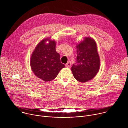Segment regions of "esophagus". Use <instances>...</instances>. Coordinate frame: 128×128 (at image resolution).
<instances>
[{"mask_svg": "<svg viewBox=\"0 0 128 128\" xmlns=\"http://www.w3.org/2000/svg\"><path fill=\"white\" fill-rule=\"evenodd\" d=\"M71 65V62H68L67 63V64H65V66H66V67H67V68L70 67Z\"/></svg>", "mask_w": 128, "mask_h": 128, "instance_id": "obj_1", "label": "esophagus"}]
</instances>
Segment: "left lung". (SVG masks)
<instances>
[{
    "label": "left lung",
    "instance_id": "1",
    "mask_svg": "<svg viewBox=\"0 0 128 128\" xmlns=\"http://www.w3.org/2000/svg\"><path fill=\"white\" fill-rule=\"evenodd\" d=\"M76 60L71 71L77 80L85 82L93 79L99 70L100 60L97 44L93 38L86 37L76 44Z\"/></svg>",
    "mask_w": 128,
    "mask_h": 128
}]
</instances>
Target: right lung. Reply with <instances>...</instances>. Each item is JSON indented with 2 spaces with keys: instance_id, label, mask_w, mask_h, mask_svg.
Here are the masks:
<instances>
[{
  "instance_id": "right-lung-1",
  "label": "right lung",
  "mask_w": 128,
  "mask_h": 128,
  "mask_svg": "<svg viewBox=\"0 0 128 128\" xmlns=\"http://www.w3.org/2000/svg\"><path fill=\"white\" fill-rule=\"evenodd\" d=\"M49 41L46 44V42ZM56 43L50 38L42 40L35 48L30 58V65L34 74L44 82L55 78L65 67L61 63L59 53L56 50Z\"/></svg>"
}]
</instances>
